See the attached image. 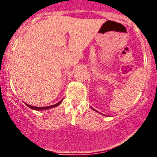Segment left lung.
<instances>
[{
  "label": "left lung",
  "mask_w": 157,
  "mask_h": 157,
  "mask_svg": "<svg viewBox=\"0 0 157 157\" xmlns=\"http://www.w3.org/2000/svg\"><path fill=\"white\" fill-rule=\"evenodd\" d=\"M90 108H91V109H93V110H94V111H96V112H98V111L95 110V109H94V108H92V107H91V106H90ZM99 113H100V114H101V115H103V116H105V115L102 114V113H101V112H99Z\"/></svg>",
  "instance_id": "obj_1"
}]
</instances>
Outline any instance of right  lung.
Instances as JSON below:
<instances>
[{"mask_svg":"<svg viewBox=\"0 0 157 157\" xmlns=\"http://www.w3.org/2000/svg\"><path fill=\"white\" fill-rule=\"evenodd\" d=\"M62 101H63V100H61V101H59V102L55 104V105H50V106H46V107H34V106H31V105H27V103H25V105H27V107H29V108H30L31 109H34V110H36V111H40V110H45V109H52V108H54V107L58 106V105H60V103L62 102Z\"/></svg>","mask_w":157,"mask_h":157,"instance_id":"add662e5","label":"right lung"}]
</instances>
